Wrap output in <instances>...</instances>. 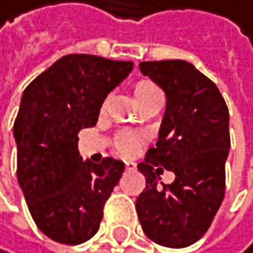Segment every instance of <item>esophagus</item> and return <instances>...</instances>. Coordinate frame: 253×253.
<instances>
[{"mask_svg":"<svg viewBox=\"0 0 253 253\" xmlns=\"http://www.w3.org/2000/svg\"><path fill=\"white\" fill-rule=\"evenodd\" d=\"M124 166H126V170H134L135 169V163H132V161H126Z\"/></svg>","mask_w":253,"mask_h":253,"instance_id":"1","label":"esophagus"}]
</instances>
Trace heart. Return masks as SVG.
Masks as SVG:
<instances>
[{
    "label": "heart",
    "instance_id": "obj_1",
    "mask_svg": "<svg viewBox=\"0 0 253 253\" xmlns=\"http://www.w3.org/2000/svg\"><path fill=\"white\" fill-rule=\"evenodd\" d=\"M161 92L158 89L156 84H153L150 80H140L134 84V95H135V100H143L146 97H151ZM137 143H138V138L134 134H124L119 137L118 140V150L123 153V155H130L134 153V150L137 148Z\"/></svg>",
    "mask_w": 253,
    "mask_h": 253
}]
</instances>
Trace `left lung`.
Segmentation results:
<instances>
[{"instance_id":"obj_1","label":"left lung","mask_w":253,"mask_h":253,"mask_svg":"<svg viewBox=\"0 0 253 253\" xmlns=\"http://www.w3.org/2000/svg\"><path fill=\"white\" fill-rule=\"evenodd\" d=\"M140 71L167 103L156 146L137 166L146 180L137 215L156 244L188 247L209 230L225 196L230 113L218 87L190 62H142ZM163 169L176 173L170 185L159 182Z\"/></svg>"}]
</instances>
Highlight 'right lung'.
Instances as JSON below:
<instances>
[{
  "label": "right lung",
  "instance_id": "obj_1",
  "mask_svg": "<svg viewBox=\"0 0 253 253\" xmlns=\"http://www.w3.org/2000/svg\"><path fill=\"white\" fill-rule=\"evenodd\" d=\"M132 67V62L70 54L23 90L14 123L17 180L36 226L55 242L76 246L98 231L124 163L83 161L78 134L97 124L103 100Z\"/></svg>",
  "mask_w": 253,
  "mask_h": 253
}]
</instances>
